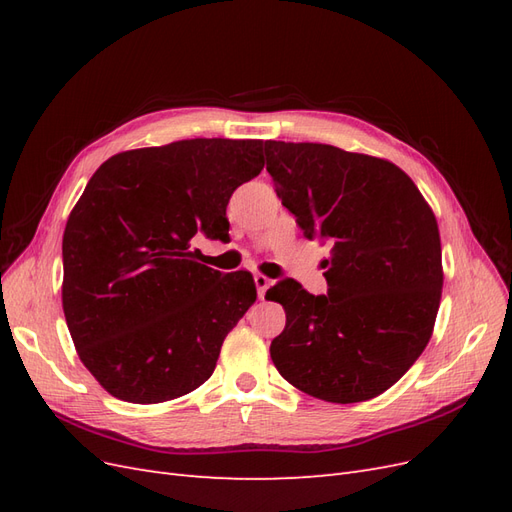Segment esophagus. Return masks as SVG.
<instances>
[{
    "label": "esophagus",
    "mask_w": 512,
    "mask_h": 512,
    "mask_svg": "<svg viewBox=\"0 0 512 512\" xmlns=\"http://www.w3.org/2000/svg\"><path fill=\"white\" fill-rule=\"evenodd\" d=\"M254 282H256V290H258V299H265V292L269 290L271 280H269L267 275L256 273V275H254Z\"/></svg>",
    "instance_id": "34e87169"
}]
</instances>
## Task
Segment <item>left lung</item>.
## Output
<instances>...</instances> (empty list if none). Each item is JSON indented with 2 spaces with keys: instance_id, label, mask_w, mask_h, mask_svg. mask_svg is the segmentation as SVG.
I'll return each instance as SVG.
<instances>
[{
  "instance_id": "left-lung-1",
  "label": "left lung",
  "mask_w": 512,
  "mask_h": 512,
  "mask_svg": "<svg viewBox=\"0 0 512 512\" xmlns=\"http://www.w3.org/2000/svg\"><path fill=\"white\" fill-rule=\"evenodd\" d=\"M267 170L303 235L331 241L329 292L267 290L286 327L271 359L299 391L356 404L382 395L429 344L442 297L436 215L389 160L320 143L267 141Z\"/></svg>"
}]
</instances>
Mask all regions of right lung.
Listing matches in <instances>:
<instances>
[{"instance_id": "add662e5", "label": "right lung", "mask_w": 512, "mask_h": 512, "mask_svg": "<svg viewBox=\"0 0 512 512\" xmlns=\"http://www.w3.org/2000/svg\"><path fill=\"white\" fill-rule=\"evenodd\" d=\"M262 166L256 138H190L121 151L89 179L61 241V305L106 393L162 404L211 378L256 284L200 265L192 239L228 235V200Z\"/></svg>"}]
</instances>
